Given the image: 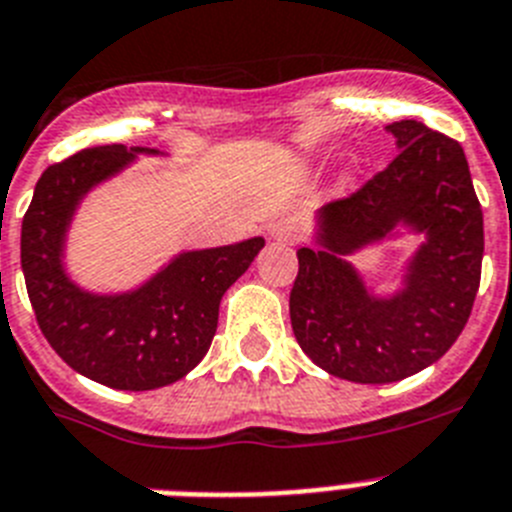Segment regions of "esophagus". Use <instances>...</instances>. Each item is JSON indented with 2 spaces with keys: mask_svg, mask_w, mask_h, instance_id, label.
<instances>
[{
  "mask_svg": "<svg viewBox=\"0 0 512 512\" xmlns=\"http://www.w3.org/2000/svg\"><path fill=\"white\" fill-rule=\"evenodd\" d=\"M268 234L276 242H296L299 239V226L294 221H289V218H281V221L270 223Z\"/></svg>",
  "mask_w": 512,
  "mask_h": 512,
  "instance_id": "esophagus-1",
  "label": "esophagus"
}]
</instances>
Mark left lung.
<instances>
[{"mask_svg": "<svg viewBox=\"0 0 512 512\" xmlns=\"http://www.w3.org/2000/svg\"><path fill=\"white\" fill-rule=\"evenodd\" d=\"M398 153L388 169L317 213V244L302 247L289 296L304 354L333 377L398 382L435 364L461 336L474 307L484 218L463 148L416 119L388 124ZM425 234L407 286L372 297L342 260L395 225Z\"/></svg>", "mask_w": 512, "mask_h": 512, "instance_id": "obj_1", "label": "left lung"}]
</instances>
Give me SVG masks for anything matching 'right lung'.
<instances>
[{"instance_id": "add662e5", "label": "right lung", "mask_w": 512, "mask_h": 512, "mask_svg": "<svg viewBox=\"0 0 512 512\" xmlns=\"http://www.w3.org/2000/svg\"><path fill=\"white\" fill-rule=\"evenodd\" d=\"M148 148L101 145L51 163L23 218L20 263L38 328L75 372L117 390H153L200 364L218 328V304L265 239L174 257L130 294L83 291L62 268L67 226L90 187Z\"/></svg>"}]
</instances>
